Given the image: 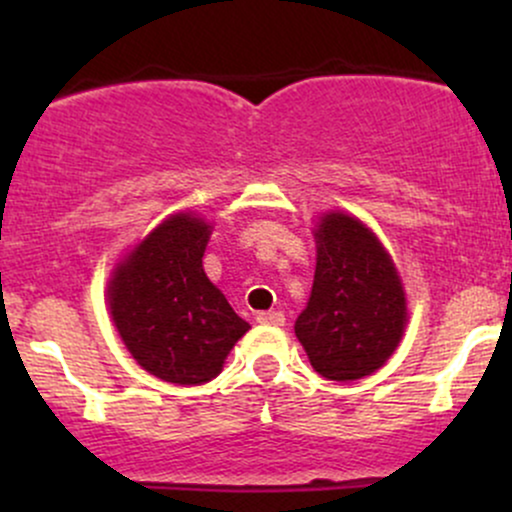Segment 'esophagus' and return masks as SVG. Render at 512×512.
<instances>
[{"label":"esophagus","instance_id":"34e87169","mask_svg":"<svg viewBox=\"0 0 512 512\" xmlns=\"http://www.w3.org/2000/svg\"><path fill=\"white\" fill-rule=\"evenodd\" d=\"M257 322H260V325L281 327L286 322V317H284V313H281V310H264V313H257Z\"/></svg>","mask_w":512,"mask_h":512}]
</instances>
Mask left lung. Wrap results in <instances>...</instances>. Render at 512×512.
Here are the masks:
<instances>
[{"mask_svg": "<svg viewBox=\"0 0 512 512\" xmlns=\"http://www.w3.org/2000/svg\"><path fill=\"white\" fill-rule=\"evenodd\" d=\"M315 238V281L296 337L322 378L358 380L383 366L402 339V281L380 240L354 216H322Z\"/></svg>", "mask_w": 512, "mask_h": 512, "instance_id": "8db88e82", "label": "left lung"}]
</instances>
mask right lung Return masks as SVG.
I'll return each mask as SVG.
<instances>
[{"label":"right lung","instance_id":"right-lung-1","mask_svg":"<svg viewBox=\"0 0 512 512\" xmlns=\"http://www.w3.org/2000/svg\"><path fill=\"white\" fill-rule=\"evenodd\" d=\"M209 233V223L192 214L163 221L115 269L108 289L129 354L166 383H209L250 330L204 274Z\"/></svg>","mask_w":512,"mask_h":512}]
</instances>
